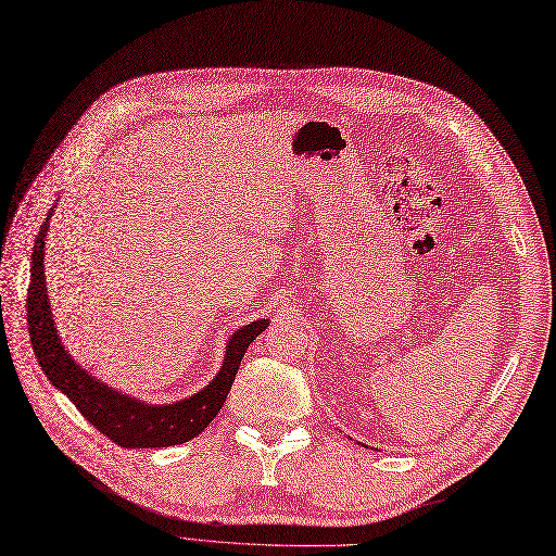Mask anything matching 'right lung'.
<instances>
[{
  "instance_id": "add662e5",
  "label": "right lung",
  "mask_w": 556,
  "mask_h": 556,
  "mask_svg": "<svg viewBox=\"0 0 556 556\" xmlns=\"http://www.w3.org/2000/svg\"><path fill=\"white\" fill-rule=\"evenodd\" d=\"M50 208L43 226L36 236L31 250V277L27 293V325L34 355L43 368V374L66 394L85 419L96 426L102 435L126 448H157L182 444L203 433L217 413L226 396L231 392L238 366L250 343L265 330L270 320L258 318L250 325H242L224 345V359L215 378L199 389L197 394L174 403H147L135 396L118 392L100 378L81 368L66 345L61 343L46 283V238L50 229Z\"/></svg>"
}]
</instances>
